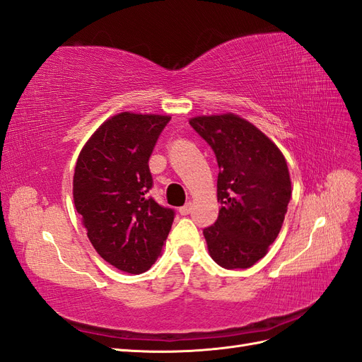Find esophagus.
I'll use <instances>...</instances> for the list:
<instances>
[{"instance_id":"esophagus-1","label":"esophagus","mask_w":362,"mask_h":362,"mask_svg":"<svg viewBox=\"0 0 362 362\" xmlns=\"http://www.w3.org/2000/svg\"><path fill=\"white\" fill-rule=\"evenodd\" d=\"M192 206H193V204H192V202H187L185 205H182V206L180 208V214H181V216H187V214H190V211H192Z\"/></svg>"}]
</instances>
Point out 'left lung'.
Returning <instances> with one entry per match:
<instances>
[{"mask_svg": "<svg viewBox=\"0 0 362 362\" xmlns=\"http://www.w3.org/2000/svg\"><path fill=\"white\" fill-rule=\"evenodd\" d=\"M190 125L214 151L218 217L204 229L210 257L247 269L269 252L287 214L291 180L286 157L259 128L234 113L194 116Z\"/></svg>", "mask_w": 362, "mask_h": 362, "instance_id": "left-lung-1", "label": "left lung"}]
</instances>
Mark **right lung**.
<instances>
[{
  "instance_id": "right-lung-1",
  "label": "right lung",
  "mask_w": 362,
  "mask_h": 362,
  "mask_svg": "<svg viewBox=\"0 0 362 362\" xmlns=\"http://www.w3.org/2000/svg\"><path fill=\"white\" fill-rule=\"evenodd\" d=\"M169 120L168 115L133 112L108 117L75 164L74 204L87 237L101 258L131 275L154 264L173 222L170 208L148 196V161Z\"/></svg>"
}]
</instances>
